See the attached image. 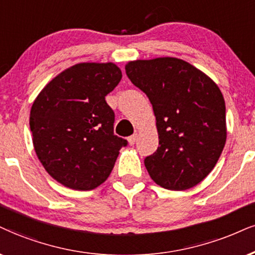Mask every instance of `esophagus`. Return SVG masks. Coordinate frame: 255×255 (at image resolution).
<instances>
[{
  "label": "esophagus",
  "mask_w": 255,
  "mask_h": 255,
  "mask_svg": "<svg viewBox=\"0 0 255 255\" xmlns=\"http://www.w3.org/2000/svg\"><path fill=\"white\" fill-rule=\"evenodd\" d=\"M137 138H138V134L137 133H133L132 136L128 137V143H130V145H133V144L137 142Z\"/></svg>",
  "instance_id": "esophagus-1"
}]
</instances>
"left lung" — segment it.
Returning <instances> with one entry per match:
<instances>
[{
  "mask_svg": "<svg viewBox=\"0 0 255 255\" xmlns=\"http://www.w3.org/2000/svg\"><path fill=\"white\" fill-rule=\"evenodd\" d=\"M128 79L152 104L158 147L144 164L153 182L185 190L214 169L224 150L226 105L214 81L177 58L130 61Z\"/></svg>",
  "mask_w": 255,
  "mask_h": 255,
  "instance_id": "obj_1",
  "label": "left lung"
}]
</instances>
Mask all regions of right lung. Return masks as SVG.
I'll return each instance as SVG.
<instances>
[{
    "mask_svg": "<svg viewBox=\"0 0 255 255\" xmlns=\"http://www.w3.org/2000/svg\"><path fill=\"white\" fill-rule=\"evenodd\" d=\"M122 79L115 64L83 62L46 85L30 110L29 127L41 164L74 190H92L111 174L128 140L113 133L105 97Z\"/></svg>",
    "mask_w": 255,
    "mask_h": 255,
    "instance_id": "right-lung-1",
    "label": "right lung"
}]
</instances>
